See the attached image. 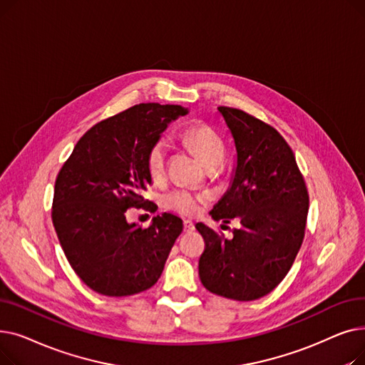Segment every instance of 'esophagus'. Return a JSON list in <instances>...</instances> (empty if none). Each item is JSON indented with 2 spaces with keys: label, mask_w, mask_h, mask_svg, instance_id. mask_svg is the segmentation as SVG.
Returning a JSON list of instances; mask_svg holds the SVG:
<instances>
[{
  "label": "esophagus",
  "mask_w": 365,
  "mask_h": 365,
  "mask_svg": "<svg viewBox=\"0 0 365 365\" xmlns=\"http://www.w3.org/2000/svg\"><path fill=\"white\" fill-rule=\"evenodd\" d=\"M195 229V225L190 220H183V231L185 232H192Z\"/></svg>",
  "instance_id": "1"
}]
</instances>
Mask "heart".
I'll return each instance as SVG.
<instances>
[{
	"mask_svg": "<svg viewBox=\"0 0 365 365\" xmlns=\"http://www.w3.org/2000/svg\"><path fill=\"white\" fill-rule=\"evenodd\" d=\"M183 139L205 165L217 163L223 157V142L219 134L207 124L198 123L187 127L183 133ZM167 152L168 142L165 139H158L148 150L146 168L153 180H158L164 176ZM205 200L207 198L204 195L187 192V190H173L167 195L165 202L178 213L192 216L198 212L200 205L205 202Z\"/></svg>",
	"mask_w": 365,
	"mask_h": 365,
	"instance_id": "obj_1",
	"label": "heart"
}]
</instances>
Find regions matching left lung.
<instances>
[{
  "mask_svg": "<svg viewBox=\"0 0 365 365\" xmlns=\"http://www.w3.org/2000/svg\"><path fill=\"white\" fill-rule=\"evenodd\" d=\"M237 149L231 187L212 217L241 227L226 240L197 223L205 241L198 269L208 292L240 302L256 300L289 274L304 237L309 195L294 153L281 134L241 109L219 106Z\"/></svg>",
  "mask_w": 365,
  "mask_h": 365,
  "instance_id": "8db88e82",
  "label": "left lung"
}]
</instances>
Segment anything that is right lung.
<instances>
[{"mask_svg": "<svg viewBox=\"0 0 365 365\" xmlns=\"http://www.w3.org/2000/svg\"><path fill=\"white\" fill-rule=\"evenodd\" d=\"M179 105L140 103L93 125L75 145L54 185L51 219L75 274L91 290L121 297L158 281L180 217L164 213L142 229L128 223L131 207L155 212L143 197L152 183L149 148L186 115Z\"/></svg>", "mask_w": 365, "mask_h": 365, "instance_id": "right-lung-1", "label": "right lung"}]
</instances>
